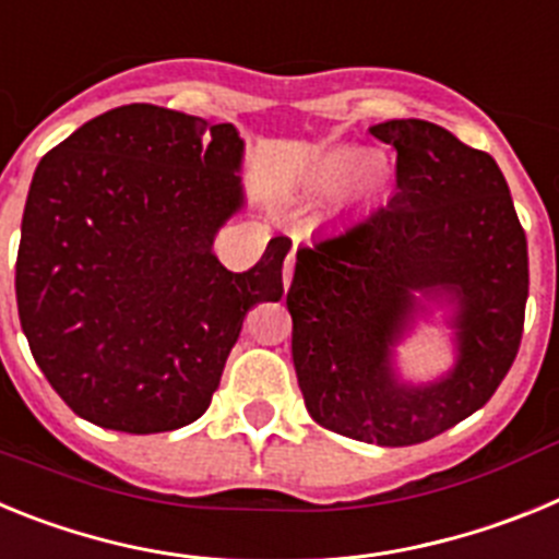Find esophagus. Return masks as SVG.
<instances>
[{"instance_id":"1","label":"esophagus","mask_w":559,"mask_h":559,"mask_svg":"<svg viewBox=\"0 0 559 559\" xmlns=\"http://www.w3.org/2000/svg\"><path fill=\"white\" fill-rule=\"evenodd\" d=\"M290 276H294V251L288 254V260H285V269H283V288L285 290L290 288Z\"/></svg>"}]
</instances>
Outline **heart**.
<instances>
[{
  "instance_id": "1",
  "label": "heart",
  "mask_w": 559,
  "mask_h": 559,
  "mask_svg": "<svg viewBox=\"0 0 559 559\" xmlns=\"http://www.w3.org/2000/svg\"><path fill=\"white\" fill-rule=\"evenodd\" d=\"M353 176H358L360 187H369L378 179L374 165L355 147H338V151L322 153L319 159L310 165L308 170V185L316 192H335L341 185H347Z\"/></svg>"
}]
</instances>
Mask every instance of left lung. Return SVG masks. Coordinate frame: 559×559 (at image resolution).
<instances>
[{
    "instance_id": "8db88e82",
    "label": "left lung",
    "mask_w": 559,
    "mask_h": 559,
    "mask_svg": "<svg viewBox=\"0 0 559 559\" xmlns=\"http://www.w3.org/2000/svg\"><path fill=\"white\" fill-rule=\"evenodd\" d=\"M369 133L397 151V187L296 249L290 353L319 426L403 448L453 428L501 386L521 344L530 257L490 153L426 120ZM433 312L452 330L454 367L414 384L396 347Z\"/></svg>"
}]
</instances>
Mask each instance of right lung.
Returning a JSON list of instances; mask_svg holds the SVG:
<instances>
[{
	"label": "right lung",
	"instance_id": "add662e5",
	"mask_svg": "<svg viewBox=\"0 0 559 559\" xmlns=\"http://www.w3.org/2000/svg\"><path fill=\"white\" fill-rule=\"evenodd\" d=\"M231 122L131 103L38 162L22 218L16 305L29 353L78 417L126 433L210 408L243 319L283 296L288 237L235 274L212 251L246 206Z\"/></svg>",
	"mask_w": 559,
	"mask_h": 559
}]
</instances>
